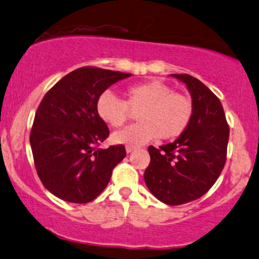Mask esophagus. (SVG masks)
<instances>
[{
    "mask_svg": "<svg viewBox=\"0 0 259 259\" xmlns=\"http://www.w3.org/2000/svg\"><path fill=\"white\" fill-rule=\"evenodd\" d=\"M133 151H136V147H130V146L126 147V152L127 153H132Z\"/></svg>",
    "mask_w": 259,
    "mask_h": 259,
    "instance_id": "esophagus-1",
    "label": "esophagus"
}]
</instances>
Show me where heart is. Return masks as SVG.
<instances>
[{
	"instance_id": "heart-1",
	"label": "heart",
	"mask_w": 259,
	"mask_h": 259,
	"mask_svg": "<svg viewBox=\"0 0 259 259\" xmlns=\"http://www.w3.org/2000/svg\"><path fill=\"white\" fill-rule=\"evenodd\" d=\"M122 101L110 91H105L96 101V113L110 127H121L137 112L140 122L117 131L112 141L117 144L136 147L160 137L174 140L185 132L194 115L190 97L174 93L173 89L159 80H148L131 85L124 90Z\"/></svg>"
}]
</instances>
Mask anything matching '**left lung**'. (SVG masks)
<instances>
[{"mask_svg":"<svg viewBox=\"0 0 259 259\" xmlns=\"http://www.w3.org/2000/svg\"><path fill=\"white\" fill-rule=\"evenodd\" d=\"M191 96L190 124L173 143L148 147L151 163L144 171L149 191L166 205H183L207 193L226 162L229 124L215 94L196 77L170 74Z\"/></svg>","mask_w":259,"mask_h":259,"instance_id":"left-lung-1","label":"left lung"}]
</instances>
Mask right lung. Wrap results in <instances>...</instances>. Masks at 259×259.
<instances>
[{
    "label": "right lung",
    "instance_id": "1",
    "mask_svg": "<svg viewBox=\"0 0 259 259\" xmlns=\"http://www.w3.org/2000/svg\"><path fill=\"white\" fill-rule=\"evenodd\" d=\"M130 76L85 66L65 75L43 97L29 142L39 179L53 195L86 204L107 186L126 149L122 144L96 148L110 135L97 116L96 101L111 85Z\"/></svg>",
    "mask_w": 259,
    "mask_h": 259
}]
</instances>
